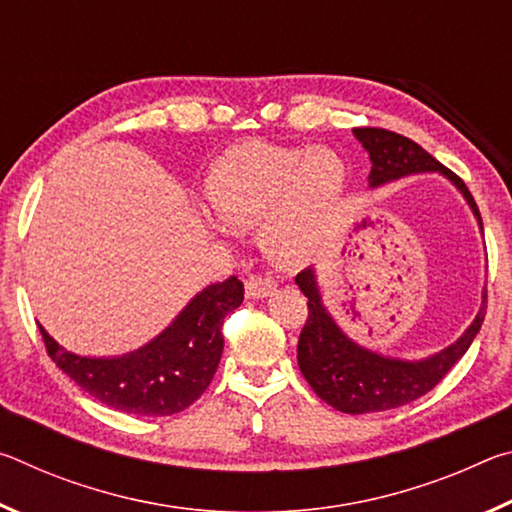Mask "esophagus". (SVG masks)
Segmentation results:
<instances>
[{"label": "esophagus", "instance_id": "esophagus-1", "mask_svg": "<svg viewBox=\"0 0 512 512\" xmlns=\"http://www.w3.org/2000/svg\"><path fill=\"white\" fill-rule=\"evenodd\" d=\"M277 289L273 280H266V277H248L246 280V296L248 298H268Z\"/></svg>", "mask_w": 512, "mask_h": 512}]
</instances>
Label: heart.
Wrapping results in <instances>:
<instances>
[{"instance_id": "b5f03b06", "label": "heart", "mask_w": 512, "mask_h": 512, "mask_svg": "<svg viewBox=\"0 0 512 512\" xmlns=\"http://www.w3.org/2000/svg\"><path fill=\"white\" fill-rule=\"evenodd\" d=\"M348 178V164L329 149L246 142L214 162L207 198L214 214L232 228L262 225L266 255L282 266H296L325 237Z\"/></svg>"}]
</instances>
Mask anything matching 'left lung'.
Listing matches in <instances>:
<instances>
[{
  "mask_svg": "<svg viewBox=\"0 0 512 512\" xmlns=\"http://www.w3.org/2000/svg\"><path fill=\"white\" fill-rule=\"evenodd\" d=\"M352 135L370 155V189L415 176V173L436 171L461 192L483 235L481 214L463 180L445 169L422 146L411 142L409 137L384 131V128H354ZM296 284L307 296L309 307V318L298 341V366L302 377L309 381L320 400L334 406L336 411L352 415L397 409V406L409 404L429 393L470 348L483 325L485 307H488L483 289L479 311L454 343L429 357L402 359L366 348L336 323V318L329 314L323 302L318 271L314 266L298 273Z\"/></svg>",
  "mask_w": 512,
  "mask_h": 512,
  "instance_id": "1",
  "label": "left lung"
}]
</instances>
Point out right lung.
<instances>
[{
	"label": "right lung",
	"instance_id": "obj_1",
	"mask_svg": "<svg viewBox=\"0 0 512 512\" xmlns=\"http://www.w3.org/2000/svg\"><path fill=\"white\" fill-rule=\"evenodd\" d=\"M241 302L244 284L235 275L210 284L158 336L117 357L76 354L38 327L49 357L94 400L133 415H173L210 386L223 352V318Z\"/></svg>",
	"mask_w": 512,
	"mask_h": 512
}]
</instances>
